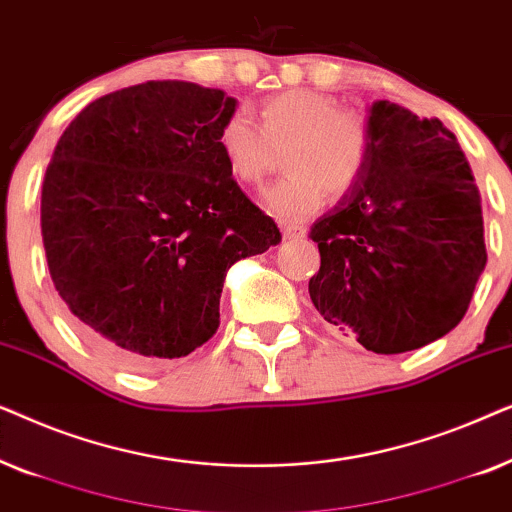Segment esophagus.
Wrapping results in <instances>:
<instances>
[{
    "label": "esophagus",
    "mask_w": 512,
    "mask_h": 512,
    "mask_svg": "<svg viewBox=\"0 0 512 512\" xmlns=\"http://www.w3.org/2000/svg\"><path fill=\"white\" fill-rule=\"evenodd\" d=\"M282 235L286 240H296V237L305 235V228L298 226V223H282Z\"/></svg>",
    "instance_id": "34e87169"
}]
</instances>
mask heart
<instances>
[{
    "mask_svg": "<svg viewBox=\"0 0 512 512\" xmlns=\"http://www.w3.org/2000/svg\"><path fill=\"white\" fill-rule=\"evenodd\" d=\"M368 118L338 109L314 90H286L261 107V125L244 109L223 118L216 144L228 172L247 186L263 184L284 151L286 177L268 188L265 205L282 219H307L326 198L345 195L370 156Z\"/></svg>",
    "mask_w": 512,
    "mask_h": 512,
    "instance_id": "b5f03b06",
    "label": "heart"
}]
</instances>
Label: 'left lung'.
<instances>
[{
  "mask_svg": "<svg viewBox=\"0 0 512 512\" xmlns=\"http://www.w3.org/2000/svg\"><path fill=\"white\" fill-rule=\"evenodd\" d=\"M361 179L310 230L321 268L317 312L368 352L401 354L464 319L485 270L478 188L438 118L380 100L370 107Z\"/></svg>",
  "mask_w": 512,
  "mask_h": 512,
  "instance_id": "8db88e82",
  "label": "left lung"
}]
</instances>
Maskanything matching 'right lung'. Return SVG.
<instances>
[{"label":"right lung","instance_id":"add662e5","mask_svg":"<svg viewBox=\"0 0 512 512\" xmlns=\"http://www.w3.org/2000/svg\"><path fill=\"white\" fill-rule=\"evenodd\" d=\"M235 97L146 81L90 102L55 146L41 235L83 340L125 368L191 354L219 328L223 279L282 242L216 135Z\"/></svg>","mask_w":512,"mask_h":512}]
</instances>
